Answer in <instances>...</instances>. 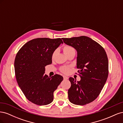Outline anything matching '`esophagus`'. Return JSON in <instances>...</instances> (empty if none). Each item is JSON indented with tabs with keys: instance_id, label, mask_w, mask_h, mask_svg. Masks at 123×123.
<instances>
[{
	"instance_id": "34e87169",
	"label": "esophagus",
	"mask_w": 123,
	"mask_h": 123,
	"mask_svg": "<svg viewBox=\"0 0 123 123\" xmlns=\"http://www.w3.org/2000/svg\"><path fill=\"white\" fill-rule=\"evenodd\" d=\"M63 77H64V80H67L68 79V77L66 76H63Z\"/></svg>"
}]
</instances>
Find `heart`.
Segmentation results:
<instances>
[{
    "label": "heart",
    "mask_w": 123,
    "mask_h": 123,
    "mask_svg": "<svg viewBox=\"0 0 123 123\" xmlns=\"http://www.w3.org/2000/svg\"><path fill=\"white\" fill-rule=\"evenodd\" d=\"M63 51H64L65 54L66 55L69 54V53L71 52H75V50L74 49V48L72 47H71L70 46H66L63 48ZM57 50H55L52 53V58H54L55 56L57 53ZM61 71L64 73H68L70 71V67L68 66H64L62 67L61 68Z\"/></svg>",
    "instance_id": "b5f03b06"
}]
</instances>
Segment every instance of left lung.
<instances>
[{
  "label": "left lung",
  "instance_id": "obj_1",
  "mask_svg": "<svg viewBox=\"0 0 123 123\" xmlns=\"http://www.w3.org/2000/svg\"><path fill=\"white\" fill-rule=\"evenodd\" d=\"M65 43L77 53L76 67L80 80L70 77L68 98L71 103L85 105L94 100L101 92L108 76V59L104 48L88 37L63 38Z\"/></svg>",
  "mask_w": 123,
  "mask_h": 123
}]
</instances>
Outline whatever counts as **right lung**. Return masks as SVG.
Returning <instances> with one entry per match:
<instances>
[{
	"label": "right lung",
	"mask_w": 123,
	"mask_h": 123,
	"mask_svg": "<svg viewBox=\"0 0 123 123\" xmlns=\"http://www.w3.org/2000/svg\"><path fill=\"white\" fill-rule=\"evenodd\" d=\"M61 43V38H38L29 41L15 59V73L18 86L29 101L46 105L53 100V92L63 80L58 74L48 76L45 66L52 64V55Z\"/></svg>",
	"instance_id": "obj_1"
}]
</instances>
